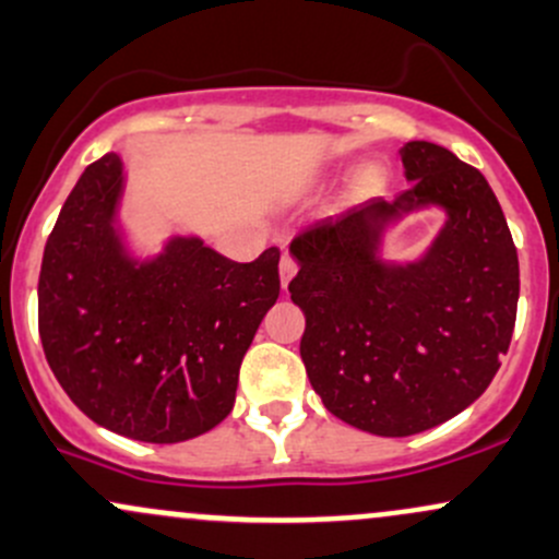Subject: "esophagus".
<instances>
[{"instance_id":"1","label":"esophagus","mask_w":559,"mask_h":559,"mask_svg":"<svg viewBox=\"0 0 559 559\" xmlns=\"http://www.w3.org/2000/svg\"><path fill=\"white\" fill-rule=\"evenodd\" d=\"M278 270H281V284H284V289H286V284L292 281V275L297 273V260H294V254L289 249H284V254H281Z\"/></svg>"}]
</instances>
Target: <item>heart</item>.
<instances>
[{"mask_svg": "<svg viewBox=\"0 0 559 559\" xmlns=\"http://www.w3.org/2000/svg\"><path fill=\"white\" fill-rule=\"evenodd\" d=\"M377 182H379V175H377V169H366L364 175H360L358 180H355V188H358L360 193H366V190L377 188Z\"/></svg>", "mask_w": 559, "mask_h": 559, "instance_id": "heart-1", "label": "heart"}]
</instances>
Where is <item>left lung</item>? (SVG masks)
Instances as JSON below:
<instances>
[{"label":"left lung","mask_w":559,"mask_h":559,"mask_svg":"<svg viewBox=\"0 0 559 559\" xmlns=\"http://www.w3.org/2000/svg\"><path fill=\"white\" fill-rule=\"evenodd\" d=\"M401 199L321 219L292 241V299L305 312L299 355L336 419L406 438L443 425L493 382L512 342L520 297L518 247L488 180L449 148H403ZM408 200L440 203L450 223L411 269L372 260V223Z\"/></svg>","instance_id":"1"}]
</instances>
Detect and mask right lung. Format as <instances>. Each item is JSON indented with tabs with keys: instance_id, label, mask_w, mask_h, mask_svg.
<instances>
[{
	"instance_id": "obj_1",
	"label": "right lung",
	"mask_w": 559,
	"mask_h": 559,
	"mask_svg": "<svg viewBox=\"0 0 559 559\" xmlns=\"http://www.w3.org/2000/svg\"><path fill=\"white\" fill-rule=\"evenodd\" d=\"M119 190L121 162L106 153L60 210L41 257V347L95 425L180 443L230 414L243 355L278 299L281 251L233 262L180 238L134 267L110 228Z\"/></svg>"
}]
</instances>
